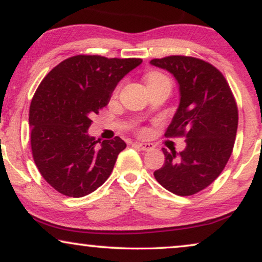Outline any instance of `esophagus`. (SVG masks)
Here are the masks:
<instances>
[{
    "mask_svg": "<svg viewBox=\"0 0 262 262\" xmlns=\"http://www.w3.org/2000/svg\"><path fill=\"white\" fill-rule=\"evenodd\" d=\"M134 145L136 146V148L143 150V151H150V150L154 149V144H151V143H138V142H136Z\"/></svg>",
    "mask_w": 262,
    "mask_h": 262,
    "instance_id": "esophagus-1",
    "label": "esophagus"
}]
</instances>
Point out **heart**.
Instances as JSON below:
<instances>
[{"mask_svg":"<svg viewBox=\"0 0 262 262\" xmlns=\"http://www.w3.org/2000/svg\"><path fill=\"white\" fill-rule=\"evenodd\" d=\"M164 80H168V78L160 73H150L148 76H146V83H148V85L157 83V82H161ZM118 91H119V88H117L116 93H118Z\"/></svg>","mask_w":262,"mask_h":262,"instance_id":"1","label":"heart"}]
</instances>
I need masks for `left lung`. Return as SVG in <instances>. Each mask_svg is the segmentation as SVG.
I'll return each instance as SVG.
<instances>
[{"mask_svg":"<svg viewBox=\"0 0 262 262\" xmlns=\"http://www.w3.org/2000/svg\"><path fill=\"white\" fill-rule=\"evenodd\" d=\"M177 78L180 105L166 137H184L186 148L162 149L166 161L154 177L177 195H193L210 186L227 166L234 149L238 110L223 74L205 60L168 56L150 60Z\"/></svg>","mask_w":262,"mask_h":262,"instance_id":"8db88e82","label":"left lung"}]
</instances>
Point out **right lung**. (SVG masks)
Masks as SVG:
<instances>
[{
	"label": "right lung",
	"mask_w": 262,
	"mask_h": 262,
	"mask_svg": "<svg viewBox=\"0 0 262 262\" xmlns=\"http://www.w3.org/2000/svg\"><path fill=\"white\" fill-rule=\"evenodd\" d=\"M141 63V58L77 55L40 82L30 106L32 155L41 177L60 194L81 198L112 173L126 144L119 137L99 144L88 127L118 82Z\"/></svg>",
	"instance_id": "add662e5"
}]
</instances>
